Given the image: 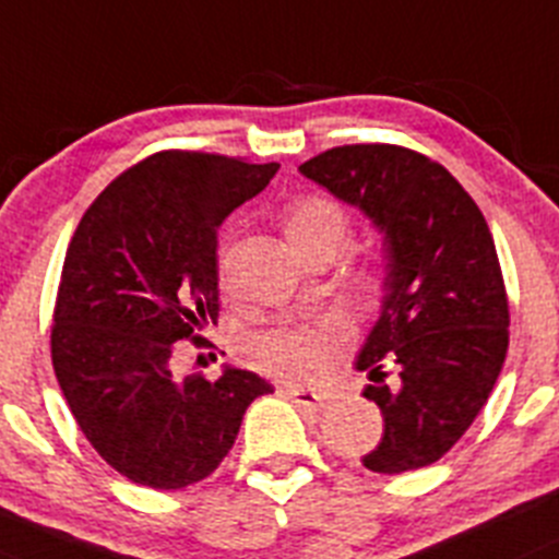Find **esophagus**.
I'll return each mask as SVG.
<instances>
[{
    "label": "esophagus",
    "instance_id": "esophagus-1",
    "mask_svg": "<svg viewBox=\"0 0 559 559\" xmlns=\"http://www.w3.org/2000/svg\"><path fill=\"white\" fill-rule=\"evenodd\" d=\"M285 395H288L294 403H299V406H321L323 401L316 390H305V386H296V384L285 386Z\"/></svg>",
    "mask_w": 559,
    "mask_h": 559
}]
</instances>
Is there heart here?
<instances>
[{
  "instance_id": "1",
  "label": "heart",
  "mask_w": 559,
  "mask_h": 559,
  "mask_svg": "<svg viewBox=\"0 0 559 559\" xmlns=\"http://www.w3.org/2000/svg\"><path fill=\"white\" fill-rule=\"evenodd\" d=\"M348 219L343 211L321 197H305L285 214V233L296 249L316 241L343 243ZM345 337L340 318H318L310 323H285L260 334L252 345L254 362L280 379H316L329 362L334 345Z\"/></svg>"
}]
</instances>
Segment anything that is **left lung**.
Segmentation results:
<instances>
[{
	"label": "left lung",
	"instance_id": "8db88e82",
	"mask_svg": "<svg viewBox=\"0 0 559 559\" xmlns=\"http://www.w3.org/2000/svg\"><path fill=\"white\" fill-rule=\"evenodd\" d=\"M379 230L384 296L354 368L376 384L384 436L362 459L401 475L442 459L486 406L508 354V296L491 230L464 186L395 145L332 147L299 167ZM399 381L383 379V356Z\"/></svg>",
	"mask_w": 559,
	"mask_h": 559
}]
</instances>
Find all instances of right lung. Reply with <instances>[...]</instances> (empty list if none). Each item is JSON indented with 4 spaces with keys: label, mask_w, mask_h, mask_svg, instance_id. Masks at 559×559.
Instances as JSON below:
<instances>
[{
    "label": "right lung",
    "mask_w": 559,
    "mask_h": 559,
    "mask_svg": "<svg viewBox=\"0 0 559 559\" xmlns=\"http://www.w3.org/2000/svg\"><path fill=\"white\" fill-rule=\"evenodd\" d=\"M280 164L164 151L126 169L79 222L62 265L51 362L95 453L140 486L209 477L247 406L274 386L252 370L175 373V343L216 318L222 222Z\"/></svg>",
    "instance_id": "right-lung-1"
}]
</instances>
